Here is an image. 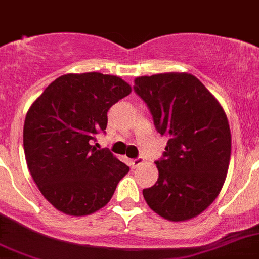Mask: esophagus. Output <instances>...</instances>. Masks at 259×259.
Wrapping results in <instances>:
<instances>
[{"instance_id":"esophagus-1","label":"esophagus","mask_w":259,"mask_h":259,"mask_svg":"<svg viewBox=\"0 0 259 259\" xmlns=\"http://www.w3.org/2000/svg\"><path fill=\"white\" fill-rule=\"evenodd\" d=\"M130 166H132V168H135L138 167V166H141L144 163V159L142 158V157H139V158H134V159H130Z\"/></svg>"}]
</instances>
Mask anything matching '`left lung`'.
<instances>
[{"label": "left lung", "instance_id": "left-lung-1", "mask_svg": "<svg viewBox=\"0 0 259 259\" xmlns=\"http://www.w3.org/2000/svg\"><path fill=\"white\" fill-rule=\"evenodd\" d=\"M134 84L156 129L167 138L163 158L156 161L158 180L143 189V197L163 219L187 221L216 199L226 179L231 154L226 113L188 72L139 76Z\"/></svg>", "mask_w": 259, "mask_h": 259}]
</instances>
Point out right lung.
I'll return each instance as SVG.
<instances>
[{
	"label": "right lung",
	"mask_w": 259,
	"mask_h": 259,
	"mask_svg": "<svg viewBox=\"0 0 259 259\" xmlns=\"http://www.w3.org/2000/svg\"><path fill=\"white\" fill-rule=\"evenodd\" d=\"M132 92L115 75L66 74L31 103L23 132L30 175L43 197L70 216L105 207L129 167L110 149L92 146L107 126V111Z\"/></svg>",
	"instance_id": "add662e5"
}]
</instances>
